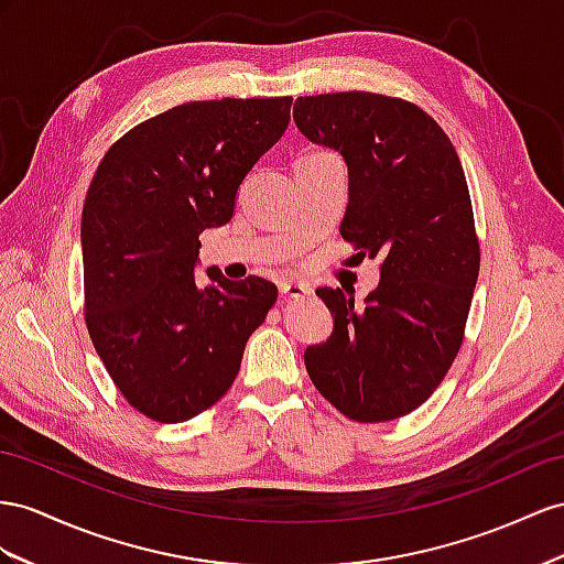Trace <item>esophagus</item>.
Returning <instances> with one entry per match:
<instances>
[{
  "label": "esophagus",
  "instance_id": "34e87169",
  "mask_svg": "<svg viewBox=\"0 0 564 564\" xmlns=\"http://www.w3.org/2000/svg\"><path fill=\"white\" fill-rule=\"evenodd\" d=\"M279 293H281L283 300H297V297L310 295V285L283 279V281H279Z\"/></svg>",
  "mask_w": 564,
  "mask_h": 564
}]
</instances>
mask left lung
I'll use <instances>...</instances> for the list:
<instances>
[{"instance_id": "1", "label": "left lung", "mask_w": 564, "mask_h": 564, "mask_svg": "<svg viewBox=\"0 0 564 564\" xmlns=\"http://www.w3.org/2000/svg\"><path fill=\"white\" fill-rule=\"evenodd\" d=\"M293 119L348 164L340 236L352 257H381V281L365 305L355 291H316L334 334L305 350L307 373L350 420H398L436 391L465 334L479 279L465 171L443 128L405 99L297 97Z\"/></svg>"}]
</instances>
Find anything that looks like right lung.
Here are the masks:
<instances>
[{
	"mask_svg": "<svg viewBox=\"0 0 564 564\" xmlns=\"http://www.w3.org/2000/svg\"><path fill=\"white\" fill-rule=\"evenodd\" d=\"M291 97L209 99L135 126L105 154L83 205L85 324L131 405L162 424L212 408L279 297L207 269L199 234L230 221L245 176L285 133Z\"/></svg>",
	"mask_w": 564,
	"mask_h": 564,
	"instance_id": "1",
	"label": "right lung"
}]
</instances>
